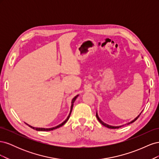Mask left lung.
<instances>
[{"instance_id": "obj_1", "label": "left lung", "mask_w": 159, "mask_h": 159, "mask_svg": "<svg viewBox=\"0 0 159 159\" xmlns=\"http://www.w3.org/2000/svg\"><path fill=\"white\" fill-rule=\"evenodd\" d=\"M142 113V112H141ZM141 113H140V114H139V115H138V116L135 118V119H134V120H133V121H131V122H129V123H127V125H129V124H131V123H133V122H134V121H136V120L139 118V116H140V115L141 114ZM96 117H97V119H98V121H99V123H101V124H102L103 125V126H105V127H107V128H109V129H119V128H120V127H123V125H121V126H117V127H114V126H111V125H107V124H106V123H103L102 121V120H101L100 119H99V117H98V113H96Z\"/></svg>"}]
</instances>
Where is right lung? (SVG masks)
I'll use <instances>...</instances> for the list:
<instances>
[{
	"mask_svg": "<svg viewBox=\"0 0 159 159\" xmlns=\"http://www.w3.org/2000/svg\"><path fill=\"white\" fill-rule=\"evenodd\" d=\"M78 95H76L75 97H74L73 99H72V101H71V109H70V114H69V115H68V117H67V119L65 120V121H64L63 123H61V124H60L59 125H57V126L54 127H52V128L45 129V128H37V127H32V126L29 125L27 124V123H26V125H28L30 127L32 128L33 129H35V130H36V131H52V130L56 129L59 128V127H61V126H63L64 125L67 121H68V120L69 119V118H70V115H71V111H72V109H73V106H74V102L75 101V99H76V98H77V97H78Z\"/></svg>",
	"mask_w": 159,
	"mask_h": 159,
	"instance_id": "obj_1",
	"label": "right lung"
}]
</instances>
